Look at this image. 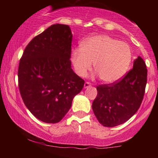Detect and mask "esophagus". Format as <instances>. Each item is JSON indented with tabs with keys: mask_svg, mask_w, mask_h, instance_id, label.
I'll list each match as a JSON object with an SVG mask.
<instances>
[{
	"mask_svg": "<svg viewBox=\"0 0 158 158\" xmlns=\"http://www.w3.org/2000/svg\"><path fill=\"white\" fill-rule=\"evenodd\" d=\"M90 86H91V83H90L89 81H85V85H84V88H88V87H90Z\"/></svg>",
	"mask_w": 158,
	"mask_h": 158,
	"instance_id": "1",
	"label": "esophagus"
}]
</instances>
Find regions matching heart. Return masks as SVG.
I'll return each mask as SVG.
<instances>
[{"mask_svg":"<svg viewBox=\"0 0 158 158\" xmlns=\"http://www.w3.org/2000/svg\"><path fill=\"white\" fill-rule=\"evenodd\" d=\"M132 59L128 44L109 35L91 37L85 41L81 49H75L71 60L79 77H86L94 66L99 79L106 83H114L124 77Z\"/></svg>","mask_w":158,"mask_h":158,"instance_id":"1","label":"heart"}]
</instances>
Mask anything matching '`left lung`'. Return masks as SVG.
Returning <instances> with one entry per match:
<instances>
[{"label": "left lung", "mask_w": 158, "mask_h": 158, "mask_svg": "<svg viewBox=\"0 0 158 158\" xmlns=\"http://www.w3.org/2000/svg\"><path fill=\"white\" fill-rule=\"evenodd\" d=\"M147 82V69L141 57L123 78L110 84L99 85L92 108L99 123L114 127L128 120L139 109Z\"/></svg>", "instance_id": "left-lung-1"}]
</instances>
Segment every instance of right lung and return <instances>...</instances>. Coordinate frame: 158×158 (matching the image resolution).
Here are the masks:
<instances>
[{"label":"right lung","instance_id":"1","mask_svg":"<svg viewBox=\"0 0 158 158\" xmlns=\"http://www.w3.org/2000/svg\"><path fill=\"white\" fill-rule=\"evenodd\" d=\"M71 41L69 26L51 25L30 41L20 59L21 98L29 110L44 123L61 121L84 87V79L71 68Z\"/></svg>","mask_w":158,"mask_h":158}]
</instances>
